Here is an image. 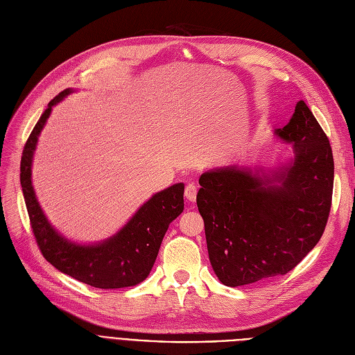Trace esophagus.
<instances>
[{"label":"esophagus","mask_w":355,"mask_h":355,"mask_svg":"<svg viewBox=\"0 0 355 355\" xmlns=\"http://www.w3.org/2000/svg\"><path fill=\"white\" fill-rule=\"evenodd\" d=\"M196 193H198V188H196L195 183H193V182H192V183H188L187 188H185V196H187V200H188L189 202H195V201H196Z\"/></svg>","instance_id":"34e87169"}]
</instances>
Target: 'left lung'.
Returning a JSON list of instances; mask_svg holds the SVG:
<instances>
[{"label": "left lung", "instance_id": "left-lung-1", "mask_svg": "<svg viewBox=\"0 0 355 355\" xmlns=\"http://www.w3.org/2000/svg\"><path fill=\"white\" fill-rule=\"evenodd\" d=\"M277 134L294 144V160L275 176L281 187L237 167L200 178L196 205L209 262L224 286L290 272L318 245L328 223L334 191L329 138L303 101Z\"/></svg>", "mask_w": 355, "mask_h": 355}]
</instances>
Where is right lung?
Instances as JSON below:
<instances>
[{"label": "right lung", "instance_id": "add662e5", "mask_svg": "<svg viewBox=\"0 0 355 355\" xmlns=\"http://www.w3.org/2000/svg\"><path fill=\"white\" fill-rule=\"evenodd\" d=\"M71 90L55 96L27 138L20 163V183L31 227L44 258L58 271L96 288H123L144 281L157 258L162 240L183 211V183H176L138 209L123 229L107 242L78 246L56 233L42 212L32 188V157L37 137L52 110Z\"/></svg>", "mask_w": 355, "mask_h": 355}]
</instances>
